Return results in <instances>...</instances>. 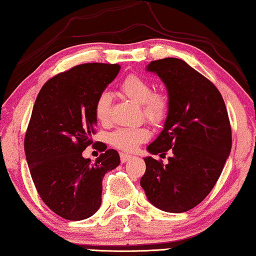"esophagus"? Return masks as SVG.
Here are the masks:
<instances>
[{
    "label": "esophagus",
    "instance_id": "obj_1",
    "mask_svg": "<svg viewBox=\"0 0 256 256\" xmlns=\"http://www.w3.org/2000/svg\"><path fill=\"white\" fill-rule=\"evenodd\" d=\"M132 158V156L131 154H120V160H122V163H125V162H128V160H131Z\"/></svg>",
    "mask_w": 256,
    "mask_h": 256
}]
</instances>
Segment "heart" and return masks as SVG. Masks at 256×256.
<instances>
[{
    "mask_svg": "<svg viewBox=\"0 0 256 256\" xmlns=\"http://www.w3.org/2000/svg\"><path fill=\"white\" fill-rule=\"evenodd\" d=\"M122 94L128 96L140 105L142 114L152 124H160L166 118L169 111V102L166 94L158 90H152L151 84L138 74H128L119 84ZM94 117L102 124H108L111 117V96L108 93H100L96 100ZM148 131L142 126L119 128L110 134V143L112 146L125 152L136 150L139 144L148 138Z\"/></svg>",
    "mask_w": 256,
    "mask_h": 256,
    "instance_id": "1",
    "label": "heart"
}]
</instances>
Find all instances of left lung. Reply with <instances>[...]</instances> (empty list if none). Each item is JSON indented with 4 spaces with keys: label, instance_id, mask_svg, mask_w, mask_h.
<instances>
[{
    "label": "left lung",
    "instance_id": "left-lung-1",
    "mask_svg": "<svg viewBox=\"0 0 256 256\" xmlns=\"http://www.w3.org/2000/svg\"><path fill=\"white\" fill-rule=\"evenodd\" d=\"M148 70L163 80L169 112L163 131L148 146L168 163L145 157L140 186L148 200L168 212H184L200 204L218 182L232 150V126L214 84L183 60L151 61Z\"/></svg>",
    "mask_w": 256,
    "mask_h": 256
}]
</instances>
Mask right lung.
Listing matches in <instances>:
<instances>
[{"mask_svg": "<svg viewBox=\"0 0 256 256\" xmlns=\"http://www.w3.org/2000/svg\"><path fill=\"white\" fill-rule=\"evenodd\" d=\"M120 70L117 64H82L42 86L24 137L34 186L52 212L70 221L92 216L102 204V177L120 163L118 152L93 143L96 100ZM93 144L104 152L94 164L82 157Z\"/></svg>", "mask_w": 256, "mask_h": 256, "instance_id": "obj_1", "label": "right lung"}]
</instances>
